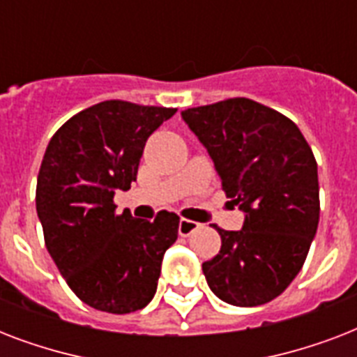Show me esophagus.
Returning a JSON list of instances; mask_svg holds the SVG:
<instances>
[{"instance_id": "1", "label": "esophagus", "mask_w": 357, "mask_h": 357, "mask_svg": "<svg viewBox=\"0 0 357 357\" xmlns=\"http://www.w3.org/2000/svg\"><path fill=\"white\" fill-rule=\"evenodd\" d=\"M200 228V224L195 222V220H187V218H181L178 226V234L181 237H189L190 234H195L196 229Z\"/></svg>"}]
</instances>
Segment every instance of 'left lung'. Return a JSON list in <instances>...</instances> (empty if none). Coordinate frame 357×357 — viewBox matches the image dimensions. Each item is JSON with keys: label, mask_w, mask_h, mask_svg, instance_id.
<instances>
[{"label": "left lung", "mask_w": 357, "mask_h": 357, "mask_svg": "<svg viewBox=\"0 0 357 357\" xmlns=\"http://www.w3.org/2000/svg\"><path fill=\"white\" fill-rule=\"evenodd\" d=\"M181 116L211 155L226 196L244 211L243 229L215 226L222 246L202 265L207 285L231 305L266 304L296 278L317 234L315 155L293 120L248 98Z\"/></svg>", "instance_id": "left-lung-1"}]
</instances>
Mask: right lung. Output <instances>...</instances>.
Listing matches in <instances>:
<instances>
[{
	"label": "right lung",
	"instance_id": "1",
	"mask_svg": "<svg viewBox=\"0 0 357 357\" xmlns=\"http://www.w3.org/2000/svg\"><path fill=\"white\" fill-rule=\"evenodd\" d=\"M174 113L107 100L74 114L47 144L36 179L46 248L75 296L94 310L123 315L155 294L179 217L116 215L113 198L137 179L146 140Z\"/></svg>",
	"mask_w": 357,
	"mask_h": 357
}]
</instances>
